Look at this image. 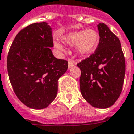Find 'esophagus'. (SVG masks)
Wrapping results in <instances>:
<instances>
[{
  "instance_id": "34e87169",
  "label": "esophagus",
  "mask_w": 134,
  "mask_h": 134,
  "mask_svg": "<svg viewBox=\"0 0 134 134\" xmlns=\"http://www.w3.org/2000/svg\"><path fill=\"white\" fill-rule=\"evenodd\" d=\"M74 65H75V63H74V60H69L68 61V69H70V68H71Z\"/></svg>"
}]
</instances>
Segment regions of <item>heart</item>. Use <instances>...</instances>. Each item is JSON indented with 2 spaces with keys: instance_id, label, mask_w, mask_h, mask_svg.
I'll return each mask as SVG.
<instances>
[{
  "instance_id": "obj_1",
  "label": "heart",
  "mask_w": 134,
  "mask_h": 134,
  "mask_svg": "<svg viewBox=\"0 0 134 134\" xmlns=\"http://www.w3.org/2000/svg\"><path fill=\"white\" fill-rule=\"evenodd\" d=\"M66 44L75 46L76 53L81 56L90 55L96 51L100 43V34L94 29L72 31L62 38ZM54 47L60 52H65V48L60 42L54 41Z\"/></svg>"
}]
</instances>
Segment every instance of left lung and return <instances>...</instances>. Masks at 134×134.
Masks as SVG:
<instances>
[{"mask_svg":"<svg viewBox=\"0 0 134 134\" xmlns=\"http://www.w3.org/2000/svg\"><path fill=\"white\" fill-rule=\"evenodd\" d=\"M100 43L93 54L77 64L81 95L93 107L108 108L121 94L125 59L120 41L104 23L98 25Z\"/></svg>","mask_w":134,"mask_h":134,"instance_id":"left-lung-1","label":"left lung"}]
</instances>
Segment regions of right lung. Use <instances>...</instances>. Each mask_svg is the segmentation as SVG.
<instances>
[{
  "mask_svg": "<svg viewBox=\"0 0 134 134\" xmlns=\"http://www.w3.org/2000/svg\"><path fill=\"white\" fill-rule=\"evenodd\" d=\"M52 29L46 22L34 23L17 34L10 46L7 67L13 91L22 103L32 109L47 108L58 93V81L68 68L57 59Z\"/></svg>",
  "mask_w": 134,
  "mask_h": 134,
  "instance_id": "right-lung-1",
  "label": "right lung"
}]
</instances>
